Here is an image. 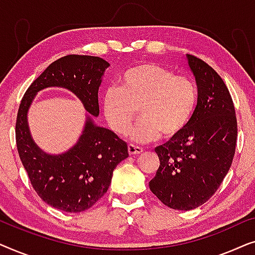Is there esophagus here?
I'll return each instance as SVG.
<instances>
[{
    "label": "esophagus",
    "mask_w": 255,
    "mask_h": 255,
    "mask_svg": "<svg viewBox=\"0 0 255 255\" xmlns=\"http://www.w3.org/2000/svg\"><path fill=\"white\" fill-rule=\"evenodd\" d=\"M128 153H130V155L140 154V153L142 152V147H139V146H135L133 144H128Z\"/></svg>",
    "instance_id": "obj_1"
}]
</instances>
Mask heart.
Wrapping results in <instances>:
<instances>
[{"label": "heart", "mask_w": 255, "mask_h": 255, "mask_svg": "<svg viewBox=\"0 0 255 255\" xmlns=\"http://www.w3.org/2000/svg\"><path fill=\"white\" fill-rule=\"evenodd\" d=\"M120 87H110L103 96L108 123L125 134L139 109L144 117L130 131L134 141H149L180 134L193 120L198 102L197 87L187 76L155 64H142L122 74Z\"/></svg>", "instance_id": "1"}]
</instances>
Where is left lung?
I'll return each instance as SVG.
<instances>
[{"label": "left lung", "mask_w": 255, "mask_h": 255, "mask_svg": "<svg viewBox=\"0 0 255 255\" xmlns=\"http://www.w3.org/2000/svg\"><path fill=\"white\" fill-rule=\"evenodd\" d=\"M196 80L198 102L189 125L155 153L160 166L149 189L174 210L188 211L216 193L231 167L237 142L235 106L214 68L187 54Z\"/></svg>", "instance_id": "1"}]
</instances>
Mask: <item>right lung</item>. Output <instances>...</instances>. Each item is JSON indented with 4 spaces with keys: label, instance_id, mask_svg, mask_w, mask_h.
<instances>
[{
    "label": "right lung",
    "instance_id": "right-lung-1",
    "mask_svg": "<svg viewBox=\"0 0 255 255\" xmlns=\"http://www.w3.org/2000/svg\"><path fill=\"white\" fill-rule=\"evenodd\" d=\"M109 62L92 55L71 54L52 62L27 88L16 121L18 154L33 189L45 203L65 212L92 208L110 186L114 169L128 156L127 142L109 128L99 127V88ZM57 86L73 92L85 107L84 130L75 145L51 155L30 135L27 113L40 90Z\"/></svg>",
    "mask_w": 255,
    "mask_h": 255
}]
</instances>
